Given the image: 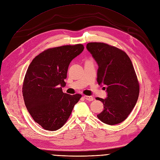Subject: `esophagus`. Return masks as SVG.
Here are the masks:
<instances>
[{
    "mask_svg": "<svg viewBox=\"0 0 160 160\" xmlns=\"http://www.w3.org/2000/svg\"><path fill=\"white\" fill-rule=\"evenodd\" d=\"M84 97L85 98L86 100L89 101H92L93 100V97L92 96H88V95H84Z\"/></svg>",
    "mask_w": 160,
    "mask_h": 160,
    "instance_id": "esophagus-1",
    "label": "esophagus"
}]
</instances>
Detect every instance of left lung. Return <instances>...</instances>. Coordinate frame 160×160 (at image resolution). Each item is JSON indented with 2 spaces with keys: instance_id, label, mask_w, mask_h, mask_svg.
Masks as SVG:
<instances>
[{
  "instance_id": "1",
  "label": "left lung",
  "mask_w": 160,
  "mask_h": 160,
  "mask_svg": "<svg viewBox=\"0 0 160 160\" xmlns=\"http://www.w3.org/2000/svg\"><path fill=\"white\" fill-rule=\"evenodd\" d=\"M87 50L98 65L97 81L106 89L105 99L97 97L104 105L98 118L108 125L126 120L135 107L139 84L133 64L126 52L101 42H89Z\"/></svg>"
}]
</instances>
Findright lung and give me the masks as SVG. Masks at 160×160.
<instances>
[{"mask_svg":"<svg viewBox=\"0 0 160 160\" xmlns=\"http://www.w3.org/2000/svg\"><path fill=\"white\" fill-rule=\"evenodd\" d=\"M84 49L82 44L50 48L34 58L27 68L22 90L25 106L46 130L63 126L81 98L80 94L64 93L62 87L66 85L69 64Z\"/></svg>","mask_w":160,"mask_h":160,"instance_id":"add662e5","label":"right lung"}]
</instances>
